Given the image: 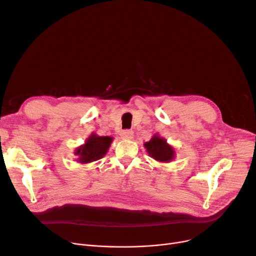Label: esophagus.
Segmentation results:
<instances>
[{
	"label": "esophagus",
	"mask_w": 256,
	"mask_h": 256,
	"mask_svg": "<svg viewBox=\"0 0 256 256\" xmlns=\"http://www.w3.org/2000/svg\"><path fill=\"white\" fill-rule=\"evenodd\" d=\"M134 136V132L130 130H124L121 132V137L124 139H132Z\"/></svg>",
	"instance_id": "esophagus-1"
}]
</instances>
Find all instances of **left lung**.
Masks as SVG:
<instances>
[{
	"instance_id": "obj_1",
	"label": "left lung",
	"mask_w": 256,
	"mask_h": 256,
	"mask_svg": "<svg viewBox=\"0 0 256 256\" xmlns=\"http://www.w3.org/2000/svg\"><path fill=\"white\" fill-rule=\"evenodd\" d=\"M144 145L150 156L158 162H169L174 158L172 147L167 144L165 139L158 136H154L150 142H146Z\"/></svg>"
}]
</instances>
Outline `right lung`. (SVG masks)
Here are the masks:
<instances>
[{
  "mask_svg": "<svg viewBox=\"0 0 256 256\" xmlns=\"http://www.w3.org/2000/svg\"><path fill=\"white\" fill-rule=\"evenodd\" d=\"M111 142V137H98L96 135H92L87 139L85 145L78 148L76 154L80 156L78 160L80 163H90L93 160H98L106 154Z\"/></svg>",
  "mask_w": 256,
  "mask_h": 256,
  "instance_id": "right-lung-1",
  "label": "right lung"
}]
</instances>
